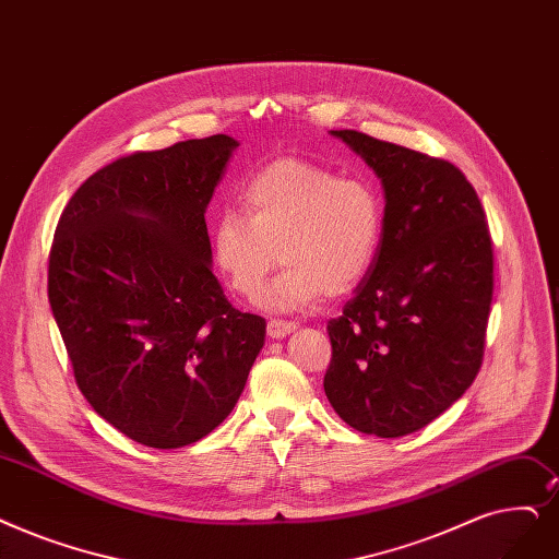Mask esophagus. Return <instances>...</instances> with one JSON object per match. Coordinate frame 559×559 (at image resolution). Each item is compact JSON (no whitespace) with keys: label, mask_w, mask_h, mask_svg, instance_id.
<instances>
[{"label":"esophagus","mask_w":559,"mask_h":559,"mask_svg":"<svg viewBox=\"0 0 559 559\" xmlns=\"http://www.w3.org/2000/svg\"><path fill=\"white\" fill-rule=\"evenodd\" d=\"M297 329L295 322H285V320H270L266 322V333H270V337H285Z\"/></svg>","instance_id":"esophagus-1"}]
</instances>
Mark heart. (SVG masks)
Here are the masks:
<instances>
[{
    "label": "heart",
    "mask_w": 559,
    "mask_h": 559,
    "mask_svg": "<svg viewBox=\"0 0 559 559\" xmlns=\"http://www.w3.org/2000/svg\"><path fill=\"white\" fill-rule=\"evenodd\" d=\"M241 214L210 233L212 260L241 297H253L278 260L285 270L260 295L270 310H304L362 283L383 237V201L358 178L299 157L274 159L241 187Z\"/></svg>",
    "instance_id": "b5f03b06"
}]
</instances>
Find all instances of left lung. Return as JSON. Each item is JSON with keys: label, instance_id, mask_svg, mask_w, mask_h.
Returning <instances> with one entry per match:
<instances>
[{"label": "left lung", "instance_id": "8db88e82", "mask_svg": "<svg viewBox=\"0 0 559 559\" xmlns=\"http://www.w3.org/2000/svg\"><path fill=\"white\" fill-rule=\"evenodd\" d=\"M383 187L370 274L326 331L324 393L349 427L381 439L439 418L475 381L493 297V247L473 185L445 159L333 130Z\"/></svg>", "mask_w": 559, "mask_h": 559}]
</instances>
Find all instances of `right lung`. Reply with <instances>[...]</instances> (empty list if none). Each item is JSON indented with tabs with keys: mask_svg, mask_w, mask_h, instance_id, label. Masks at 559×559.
Instances as JSON below:
<instances>
[{
	"mask_svg": "<svg viewBox=\"0 0 559 559\" xmlns=\"http://www.w3.org/2000/svg\"><path fill=\"white\" fill-rule=\"evenodd\" d=\"M228 134L120 157L68 201L47 297L82 395L128 439L174 450L219 427L266 322L212 274L205 210L237 148Z\"/></svg>",
	"mask_w": 559,
	"mask_h": 559,
	"instance_id": "right-lung-1",
	"label": "right lung"
}]
</instances>
